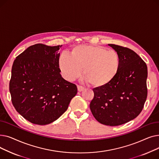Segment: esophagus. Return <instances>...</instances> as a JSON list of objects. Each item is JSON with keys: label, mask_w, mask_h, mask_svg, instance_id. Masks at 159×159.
Returning <instances> with one entry per match:
<instances>
[{"label": "esophagus", "mask_w": 159, "mask_h": 159, "mask_svg": "<svg viewBox=\"0 0 159 159\" xmlns=\"http://www.w3.org/2000/svg\"><path fill=\"white\" fill-rule=\"evenodd\" d=\"M77 89H78V91H82L84 89V88L81 86L78 85V86H77Z\"/></svg>", "instance_id": "34e87169"}]
</instances>
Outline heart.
Segmentation results:
<instances>
[{"label": "heart", "instance_id": "obj_1", "mask_svg": "<svg viewBox=\"0 0 159 159\" xmlns=\"http://www.w3.org/2000/svg\"><path fill=\"white\" fill-rule=\"evenodd\" d=\"M120 58L115 50L98 46L81 45L73 48L70 56L61 55L58 67L63 76L72 81L80 76L82 70L89 84L102 88L111 83L117 76L120 68Z\"/></svg>", "mask_w": 159, "mask_h": 159}]
</instances>
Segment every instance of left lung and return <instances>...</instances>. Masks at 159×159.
I'll return each instance as SVG.
<instances>
[{"mask_svg": "<svg viewBox=\"0 0 159 159\" xmlns=\"http://www.w3.org/2000/svg\"><path fill=\"white\" fill-rule=\"evenodd\" d=\"M108 45L120 56V70L109 84L93 89L94 97L89 107L98 122L115 126L134 119L143 110L148 95V68L145 62L133 50Z\"/></svg>", "mask_w": 159, "mask_h": 159, "instance_id": "obj_1", "label": "left lung"}]
</instances>
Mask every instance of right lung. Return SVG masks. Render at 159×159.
Masks as SVG:
<instances>
[{"label": "right lung", "instance_id": "add662e5", "mask_svg": "<svg viewBox=\"0 0 159 159\" xmlns=\"http://www.w3.org/2000/svg\"><path fill=\"white\" fill-rule=\"evenodd\" d=\"M62 46L37 44L16 57L10 82L11 102L24 119L39 125L58 119L77 93V86L60 73Z\"/></svg>", "mask_w": 159, "mask_h": 159}]
</instances>
